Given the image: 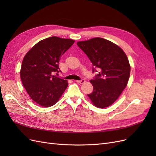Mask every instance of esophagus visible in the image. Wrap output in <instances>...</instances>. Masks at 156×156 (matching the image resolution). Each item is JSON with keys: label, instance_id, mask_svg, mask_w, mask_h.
I'll list each match as a JSON object with an SVG mask.
<instances>
[{"label": "esophagus", "instance_id": "obj_1", "mask_svg": "<svg viewBox=\"0 0 156 156\" xmlns=\"http://www.w3.org/2000/svg\"><path fill=\"white\" fill-rule=\"evenodd\" d=\"M76 82L79 84H83L84 82H85V80L81 79V80H79V81H76Z\"/></svg>", "mask_w": 156, "mask_h": 156}]
</instances>
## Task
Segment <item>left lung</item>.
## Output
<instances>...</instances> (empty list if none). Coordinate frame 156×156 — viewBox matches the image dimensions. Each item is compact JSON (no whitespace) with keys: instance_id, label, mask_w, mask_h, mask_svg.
Instances as JSON below:
<instances>
[{"instance_id":"left-lung-1","label":"left lung","mask_w":156,"mask_h":156,"mask_svg":"<svg viewBox=\"0 0 156 156\" xmlns=\"http://www.w3.org/2000/svg\"><path fill=\"white\" fill-rule=\"evenodd\" d=\"M92 64V72L98 73L90 80L94 90L88 94L98 108L111 105L127 86L130 65L120 47L101 37H94L77 43Z\"/></svg>"}]
</instances>
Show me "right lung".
I'll list each match as a JSON object with an SVG mask.
<instances>
[{"mask_svg": "<svg viewBox=\"0 0 156 156\" xmlns=\"http://www.w3.org/2000/svg\"><path fill=\"white\" fill-rule=\"evenodd\" d=\"M74 42L56 36L48 37L37 43L25 56L21 79L28 94L37 104L45 107L53 106L68 87L66 80L53 73L60 72V57Z\"/></svg>", "mask_w": 156, "mask_h": 156, "instance_id": "obj_1", "label": "right lung"}]
</instances>
